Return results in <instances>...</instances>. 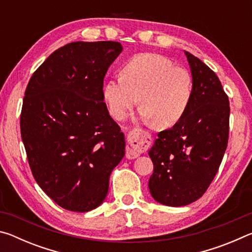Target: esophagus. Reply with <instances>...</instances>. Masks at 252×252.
Segmentation results:
<instances>
[{"instance_id":"34e87169","label":"esophagus","mask_w":252,"mask_h":252,"mask_svg":"<svg viewBox=\"0 0 252 252\" xmlns=\"http://www.w3.org/2000/svg\"><path fill=\"white\" fill-rule=\"evenodd\" d=\"M130 147L126 148V157L127 159H135L140 155L142 149H146L150 143V136L141 129H134L129 134Z\"/></svg>"}]
</instances>
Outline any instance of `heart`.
I'll return each instance as SVG.
<instances>
[{
  "mask_svg": "<svg viewBox=\"0 0 252 252\" xmlns=\"http://www.w3.org/2000/svg\"><path fill=\"white\" fill-rule=\"evenodd\" d=\"M193 94L190 72L158 53H140L121 67V76L106 80L102 95L111 116L122 119L138 103L140 116L158 127L176 125L185 116Z\"/></svg>",
  "mask_w": 252,
  "mask_h": 252,
  "instance_id": "b5f03b06",
  "label": "heart"
}]
</instances>
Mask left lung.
Returning <instances> with one entry per match:
<instances>
[{
	"label": "left lung",
	"mask_w": 252,
	"mask_h": 252,
	"mask_svg": "<svg viewBox=\"0 0 252 252\" xmlns=\"http://www.w3.org/2000/svg\"><path fill=\"white\" fill-rule=\"evenodd\" d=\"M185 54L193 81L192 100L181 120L159 132L149 150L150 193L170 207L202 197L218 172L229 135V100L219 78L201 60Z\"/></svg>",
	"instance_id": "obj_1"
}]
</instances>
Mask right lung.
I'll return each instance as SVG.
<instances>
[{
	"label": "right lung",
	"mask_w": 252,
	"mask_h": 252,
	"mask_svg": "<svg viewBox=\"0 0 252 252\" xmlns=\"http://www.w3.org/2000/svg\"><path fill=\"white\" fill-rule=\"evenodd\" d=\"M119 42H72L34 72L24 93L21 136L37 185L60 207L88 212L104 201L125 134L104 103Z\"/></svg>",
	"instance_id": "obj_1"
}]
</instances>
